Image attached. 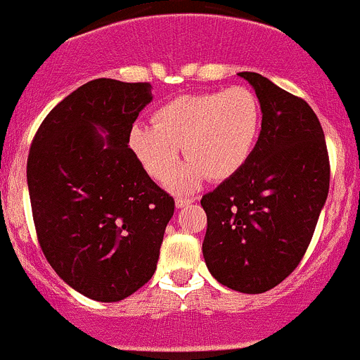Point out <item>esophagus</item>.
I'll return each instance as SVG.
<instances>
[{
	"label": "esophagus",
	"mask_w": 360,
	"mask_h": 360,
	"mask_svg": "<svg viewBox=\"0 0 360 360\" xmlns=\"http://www.w3.org/2000/svg\"><path fill=\"white\" fill-rule=\"evenodd\" d=\"M195 198L193 197H177L176 198V207L177 209H183V207H188L190 203H193Z\"/></svg>",
	"instance_id": "1"
}]
</instances>
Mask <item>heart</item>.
<instances>
[{
  "label": "heart",
  "mask_w": 360,
  "mask_h": 360,
  "mask_svg": "<svg viewBox=\"0 0 360 360\" xmlns=\"http://www.w3.org/2000/svg\"><path fill=\"white\" fill-rule=\"evenodd\" d=\"M261 104L248 86L181 96L162 104L151 125L130 129L129 148L153 179L165 181L179 162L190 158L169 186L197 188L205 179H226L248 162L261 130Z\"/></svg>",
  "instance_id": "heart-1"
}]
</instances>
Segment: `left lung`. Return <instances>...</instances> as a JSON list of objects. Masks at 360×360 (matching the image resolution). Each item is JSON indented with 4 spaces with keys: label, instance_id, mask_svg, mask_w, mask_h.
<instances>
[{
    "label": "left lung",
    "instance_id": "left-lung-1",
    "mask_svg": "<svg viewBox=\"0 0 360 360\" xmlns=\"http://www.w3.org/2000/svg\"><path fill=\"white\" fill-rule=\"evenodd\" d=\"M261 104V132L248 162L203 195L207 268L245 294L270 291L307 252L329 191L324 130L314 110L257 72H238Z\"/></svg>",
    "mask_w": 360,
    "mask_h": 360
}]
</instances>
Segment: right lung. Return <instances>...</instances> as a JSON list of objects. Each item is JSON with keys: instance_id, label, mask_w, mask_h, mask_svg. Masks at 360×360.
Returning a JSON list of instances; mask_svg holds the SVG:
<instances>
[{"instance_id": "obj_1", "label": "right lung", "mask_w": 360, "mask_h": 360, "mask_svg": "<svg viewBox=\"0 0 360 360\" xmlns=\"http://www.w3.org/2000/svg\"><path fill=\"white\" fill-rule=\"evenodd\" d=\"M150 83L99 78L60 101L27 157L32 219L56 274L90 300L112 303L157 270L174 198L129 148Z\"/></svg>"}]
</instances>
